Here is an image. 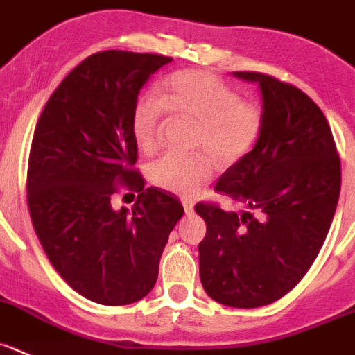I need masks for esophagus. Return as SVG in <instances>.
Wrapping results in <instances>:
<instances>
[{
    "label": "esophagus",
    "instance_id": "esophagus-1",
    "mask_svg": "<svg viewBox=\"0 0 355 355\" xmlns=\"http://www.w3.org/2000/svg\"><path fill=\"white\" fill-rule=\"evenodd\" d=\"M182 205H184V209L187 215H192V213H194V202H192L191 199H184V201H182Z\"/></svg>",
    "mask_w": 355,
    "mask_h": 355
}]
</instances>
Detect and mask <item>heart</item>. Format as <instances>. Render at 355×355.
I'll use <instances>...</instances> for the list:
<instances>
[{"instance_id":"heart-1","label":"heart","mask_w":355,"mask_h":355,"mask_svg":"<svg viewBox=\"0 0 355 355\" xmlns=\"http://www.w3.org/2000/svg\"><path fill=\"white\" fill-rule=\"evenodd\" d=\"M166 112L196 125L192 147L205 150L218 166H230L246 156L263 128V111L257 102L239 101V94L215 76L201 71L171 74L157 88V97L139 98L132 112V135L140 153L159 147ZM205 156L166 154L149 168L150 180L175 194L199 191L211 177Z\"/></svg>"}]
</instances>
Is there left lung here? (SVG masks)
<instances>
[{
	"instance_id": "1",
	"label": "left lung",
	"mask_w": 355,
	"mask_h": 355,
	"mask_svg": "<svg viewBox=\"0 0 355 355\" xmlns=\"http://www.w3.org/2000/svg\"><path fill=\"white\" fill-rule=\"evenodd\" d=\"M232 74L260 88L263 128L215 187L246 208L196 205L206 222L199 277L218 304L254 309L279 300L311 269L335 216L342 171L331 128L311 97L272 76Z\"/></svg>"
}]
</instances>
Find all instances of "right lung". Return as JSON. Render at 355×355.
I'll return each mask as SVG.
<instances>
[{
    "instance_id": "add662e5",
    "label": "right lung",
    "mask_w": 355,
    "mask_h": 355,
    "mask_svg": "<svg viewBox=\"0 0 355 355\" xmlns=\"http://www.w3.org/2000/svg\"><path fill=\"white\" fill-rule=\"evenodd\" d=\"M171 57L107 50L72 69L44 105L27 168V205L48 260L74 291L128 305L157 281L168 236L184 215L177 196L132 170V112L147 79ZM141 192L112 208L115 184Z\"/></svg>"
}]
</instances>
